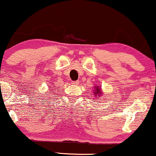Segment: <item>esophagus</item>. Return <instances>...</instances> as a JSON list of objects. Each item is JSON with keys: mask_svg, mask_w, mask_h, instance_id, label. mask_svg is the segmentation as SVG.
Instances as JSON below:
<instances>
[{"mask_svg": "<svg viewBox=\"0 0 156 156\" xmlns=\"http://www.w3.org/2000/svg\"><path fill=\"white\" fill-rule=\"evenodd\" d=\"M78 83H79V81H78V80H76V81H72V84H73V85H78Z\"/></svg>", "mask_w": 156, "mask_h": 156, "instance_id": "1", "label": "esophagus"}]
</instances>
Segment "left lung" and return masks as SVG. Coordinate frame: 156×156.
<instances>
[{
    "mask_svg": "<svg viewBox=\"0 0 156 156\" xmlns=\"http://www.w3.org/2000/svg\"><path fill=\"white\" fill-rule=\"evenodd\" d=\"M94 96L96 97V98H98V97H99V98H101V96L103 94V91H102V89L100 87L99 85L98 86H95V87H94Z\"/></svg>",
    "mask_w": 156,
    "mask_h": 156,
    "instance_id": "left-lung-1",
    "label": "left lung"
}]
</instances>
